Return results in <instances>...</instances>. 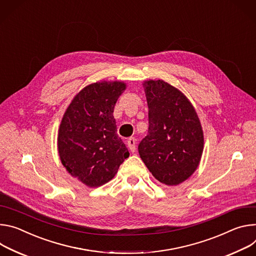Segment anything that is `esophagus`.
<instances>
[{"label":"esophagus","instance_id":"34e87169","mask_svg":"<svg viewBox=\"0 0 256 256\" xmlns=\"http://www.w3.org/2000/svg\"><path fill=\"white\" fill-rule=\"evenodd\" d=\"M127 146L129 148V150L134 152L136 150V139L134 137H130L128 140H127Z\"/></svg>","mask_w":256,"mask_h":256}]
</instances>
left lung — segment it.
<instances>
[{
  "label": "left lung",
  "mask_w": 256,
  "mask_h": 256,
  "mask_svg": "<svg viewBox=\"0 0 256 256\" xmlns=\"http://www.w3.org/2000/svg\"><path fill=\"white\" fill-rule=\"evenodd\" d=\"M148 134L138 152L152 176L168 186L186 181L200 166L204 138L200 120L186 96L164 80L144 82Z\"/></svg>",
  "instance_id": "obj_1"
}]
</instances>
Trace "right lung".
Returning a JSON list of instances; mask_svg holds the SVG:
<instances>
[{
    "mask_svg": "<svg viewBox=\"0 0 256 256\" xmlns=\"http://www.w3.org/2000/svg\"><path fill=\"white\" fill-rule=\"evenodd\" d=\"M126 90L122 81H100L72 100L58 131V152L68 173L88 187L110 181L129 152L117 134L114 108Z\"/></svg>",
    "mask_w": 256,
    "mask_h": 256,
    "instance_id": "add662e5",
    "label": "right lung"
}]
</instances>
